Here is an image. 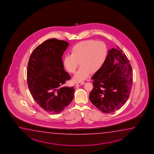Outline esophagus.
<instances>
[{
  "instance_id": "34e87169",
  "label": "esophagus",
  "mask_w": 154,
  "mask_h": 154,
  "mask_svg": "<svg viewBox=\"0 0 154 154\" xmlns=\"http://www.w3.org/2000/svg\"><path fill=\"white\" fill-rule=\"evenodd\" d=\"M85 83V82H78V83H77L76 84V87H78V86H79L82 85H83Z\"/></svg>"
}]
</instances>
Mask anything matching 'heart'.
Masks as SVG:
<instances>
[{"instance_id": "1", "label": "heart", "mask_w": 154, "mask_h": 154, "mask_svg": "<svg viewBox=\"0 0 154 154\" xmlns=\"http://www.w3.org/2000/svg\"><path fill=\"white\" fill-rule=\"evenodd\" d=\"M70 53L64 56L63 65L68 72L75 73L80 63L81 68L73 78L78 82L86 79L91 72L95 73L101 69L106 60L108 48L103 42L89 39L73 45Z\"/></svg>"}]
</instances>
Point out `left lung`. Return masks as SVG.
Here are the masks:
<instances>
[{
    "label": "left lung",
    "mask_w": 154,
    "mask_h": 154,
    "mask_svg": "<svg viewBox=\"0 0 154 154\" xmlns=\"http://www.w3.org/2000/svg\"><path fill=\"white\" fill-rule=\"evenodd\" d=\"M108 51L103 66L92 77L91 102L103 112L119 110L125 103L132 85V69L119 47Z\"/></svg>",
    "instance_id": "8db88e82"
}]
</instances>
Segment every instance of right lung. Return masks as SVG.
Wrapping results in <instances>:
<instances>
[{
	"instance_id": "obj_1",
	"label": "right lung",
	"mask_w": 154,
	"mask_h": 154,
	"mask_svg": "<svg viewBox=\"0 0 154 154\" xmlns=\"http://www.w3.org/2000/svg\"><path fill=\"white\" fill-rule=\"evenodd\" d=\"M64 40L51 39L32 52L27 68V83L35 102L50 114H58L71 103L73 87L63 86L70 76L64 70L62 57L68 46Z\"/></svg>"
}]
</instances>
